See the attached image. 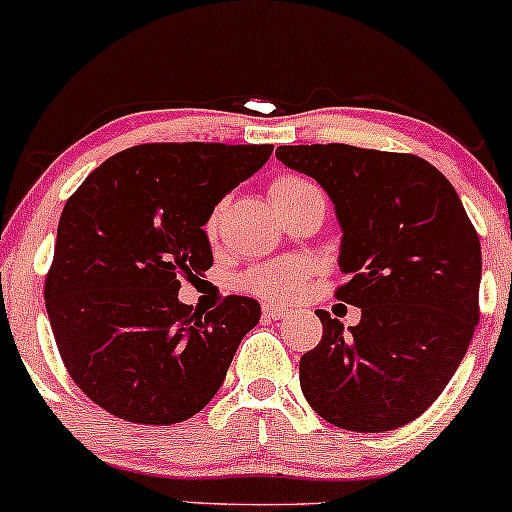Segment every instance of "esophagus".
<instances>
[{
    "label": "esophagus",
    "mask_w": 512,
    "mask_h": 512,
    "mask_svg": "<svg viewBox=\"0 0 512 512\" xmlns=\"http://www.w3.org/2000/svg\"><path fill=\"white\" fill-rule=\"evenodd\" d=\"M285 314H287V309L280 307V304H271V302L263 304V317H268V319H283Z\"/></svg>",
    "instance_id": "obj_1"
}]
</instances>
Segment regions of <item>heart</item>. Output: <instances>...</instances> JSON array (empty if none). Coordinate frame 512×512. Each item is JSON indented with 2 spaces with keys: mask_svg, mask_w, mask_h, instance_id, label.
<instances>
[{
  "mask_svg": "<svg viewBox=\"0 0 512 512\" xmlns=\"http://www.w3.org/2000/svg\"><path fill=\"white\" fill-rule=\"evenodd\" d=\"M314 188L312 181L302 179L297 174H283L275 176L268 186V198L275 205V210L290 205L297 195ZM222 205H217L215 210L210 212L208 222H205V232L215 234L217 222H220ZM309 278V268L300 261H280V263H268V266H258L254 271H249L241 278V285L249 292H256V295L268 297V300H290L297 292L302 290L304 283Z\"/></svg>",
  "mask_w": 512,
  "mask_h": 512,
  "instance_id": "obj_1",
  "label": "heart"
}]
</instances>
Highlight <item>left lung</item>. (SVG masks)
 Masks as SVG:
<instances>
[{
    "mask_svg": "<svg viewBox=\"0 0 512 512\" xmlns=\"http://www.w3.org/2000/svg\"><path fill=\"white\" fill-rule=\"evenodd\" d=\"M275 157L329 193L343 229L336 300L360 307L343 331L319 309L302 355L304 399L324 421L382 433L416 421L452 380L479 324L481 246L452 183L416 154L285 145Z\"/></svg>",
    "mask_w": 512,
    "mask_h": 512,
    "instance_id": "8db88e82",
    "label": "left lung"
}]
</instances>
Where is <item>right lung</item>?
<instances>
[{
    "label": "right lung",
    "mask_w": 512,
    "mask_h": 512,
    "mask_svg": "<svg viewBox=\"0 0 512 512\" xmlns=\"http://www.w3.org/2000/svg\"><path fill=\"white\" fill-rule=\"evenodd\" d=\"M273 145L152 142L113 154L72 193L57 225L45 309L77 387L113 416L147 426L191 418L217 394L261 317L229 295L203 314L181 278L212 266L205 222Z\"/></svg>",
    "instance_id": "1"
}]
</instances>
